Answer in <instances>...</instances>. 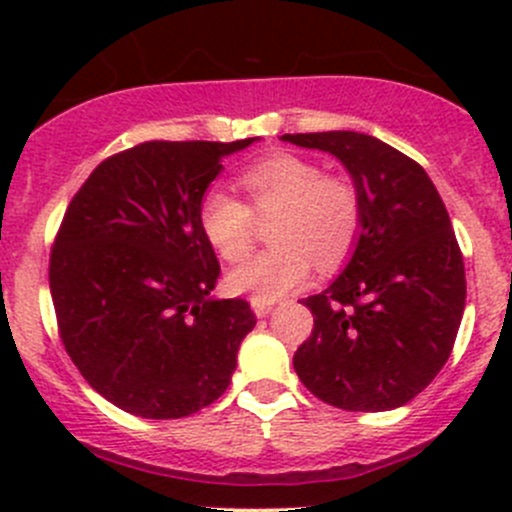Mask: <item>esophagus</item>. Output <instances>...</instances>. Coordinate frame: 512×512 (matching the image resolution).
I'll use <instances>...</instances> for the list:
<instances>
[{"instance_id":"1","label":"esophagus","mask_w":512,"mask_h":512,"mask_svg":"<svg viewBox=\"0 0 512 512\" xmlns=\"http://www.w3.org/2000/svg\"><path fill=\"white\" fill-rule=\"evenodd\" d=\"M250 304H252V312H255L257 317H267L272 309V302H265V299H257V297H252Z\"/></svg>"}]
</instances>
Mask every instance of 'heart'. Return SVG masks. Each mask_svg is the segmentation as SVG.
<instances>
[{
    "mask_svg": "<svg viewBox=\"0 0 512 512\" xmlns=\"http://www.w3.org/2000/svg\"><path fill=\"white\" fill-rule=\"evenodd\" d=\"M245 200L210 188L200 200V227L225 262H240L257 240V220H270V250L260 252L227 282L235 292L265 302L285 297L309 277L312 262L332 272L352 257L364 223L359 188L344 175H329L314 160L275 153L240 173Z\"/></svg>",
    "mask_w": 512,
    "mask_h": 512,
    "instance_id": "obj_1",
    "label": "heart"
}]
</instances>
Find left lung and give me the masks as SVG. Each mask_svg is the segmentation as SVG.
I'll list each match as a JSON object with an SVG mask.
<instances>
[{
  "mask_svg": "<svg viewBox=\"0 0 512 512\" xmlns=\"http://www.w3.org/2000/svg\"><path fill=\"white\" fill-rule=\"evenodd\" d=\"M282 141L337 156L364 205L349 265L302 302L314 329L294 352V371L337 409H399L443 369L466 307V270L446 205L416 160L374 136L285 133Z\"/></svg>",
  "mask_w": 512,
  "mask_h": 512,
  "instance_id": "1",
  "label": "left lung"
}]
</instances>
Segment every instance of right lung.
Listing matches in <instances>:
<instances>
[{"instance_id":"obj_1","label":"right lung","mask_w":512,"mask_h":512,"mask_svg":"<svg viewBox=\"0 0 512 512\" xmlns=\"http://www.w3.org/2000/svg\"><path fill=\"white\" fill-rule=\"evenodd\" d=\"M232 143L146 141L96 165L71 198L49 257L59 337L118 409L183 418L225 394L255 327L245 299H213L220 262L200 200Z\"/></svg>"}]
</instances>
